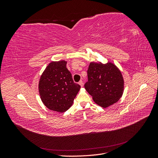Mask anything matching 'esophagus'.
I'll return each instance as SVG.
<instances>
[{
    "label": "esophagus",
    "mask_w": 158,
    "mask_h": 158,
    "mask_svg": "<svg viewBox=\"0 0 158 158\" xmlns=\"http://www.w3.org/2000/svg\"><path fill=\"white\" fill-rule=\"evenodd\" d=\"M78 84L80 85V86H81V87H82V86H83L84 83H83V81H82V80H80V82H78Z\"/></svg>",
    "instance_id": "obj_1"
}]
</instances>
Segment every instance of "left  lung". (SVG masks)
<instances>
[{"mask_svg": "<svg viewBox=\"0 0 158 158\" xmlns=\"http://www.w3.org/2000/svg\"><path fill=\"white\" fill-rule=\"evenodd\" d=\"M88 81L84 87L92 95L94 102L106 108L117 103L124 91V79L121 70L111 62L90 63L88 66Z\"/></svg>", "mask_w": 158, "mask_h": 158, "instance_id": "left-lung-1", "label": "left lung"}]
</instances>
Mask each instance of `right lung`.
Listing matches in <instances>:
<instances>
[{"label":"right lung","mask_w":158,"mask_h":158,"mask_svg":"<svg viewBox=\"0 0 158 158\" xmlns=\"http://www.w3.org/2000/svg\"><path fill=\"white\" fill-rule=\"evenodd\" d=\"M67 61H52L41 76L39 92L41 101L52 111L63 113L73 106L80 85L74 82Z\"/></svg>","instance_id":"add662e5"}]
</instances>
